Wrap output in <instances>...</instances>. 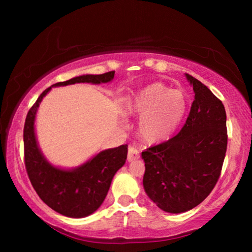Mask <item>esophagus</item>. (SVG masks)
Listing matches in <instances>:
<instances>
[{
    "mask_svg": "<svg viewBox=\"0 0 252 252\" xmlns=\"http://www.w3.org/2000/svg\"><path fill=\"white\" fill-rule=\"evenodd\" d=\"M140 158V151L138 148H135L134 146H130L129 147V150H127V161L132 162L136 159H139Z\"/></svg>",
    "mask_w": 252,
    "mask_h": 252,
    "instance_id": "obj_1",
    "label": "esophagus"
}]
</instances>
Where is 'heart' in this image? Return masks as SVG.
I'll return each mask as SVG.
<instances>
[{"label": "heart", "mask_w": 252, "mask_h": 252, "mask_svg": "<svg viewBox=\"0 0 252 252\" xmlns=\"http://www.w3.org/2000/svg\"><path fill=\"white\" fill-rule=\"evenodd\" d=\"M185 110L182 93L169 90L162 83L141 89L126 104L127 114L140 117L139 134L143 141L150 144L167 140L180 123Z\"/></svg>", "instance_id": "heart-1"}]
</instances>
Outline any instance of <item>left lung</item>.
I'll return each instance as SVG.
<instances>
[{"label":"left lung","instance_id":"left-lung-1","mask_svg":"<svg viewBox=\"0 0 252 252\" xmlns=\"http://www.w3.org/2000/svg\"><path fill=\"white\" fill-rule=\"evenodd\" d=\"M194 100L180 132L142 152L143 188L161 210L189 211L215 188L227 151V116L218 97L203 83L186 74Z\"/></svg>","mask_w":252,"mask_h":252}]
</instances>
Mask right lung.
Wrapping results in <instances>:
<instances>
[{
  "label": "right lung",
  "mask_w": 252,
  "mask_h": 252,
  "mask_svg": "<svg viewBox=\"0 0 252 252\" xmlns=\"http://www.w3.org/2000/svg\"><path fill=\"white\" fill-rule=\"evenodd\" d=\"M113 78L114 71H111L103 74L80 75L55 83L42 92L25 119L24 159L30 181L42 201L54 211L70 218H84L100 208L114 174L126 163L127 144L106 149L73 169L54 167L45 159L36 141L34 123L37 109L52 88L75 83H108Z\"/></svg>",
  "instance_id": "right-lung-1"
}]
</instances>
